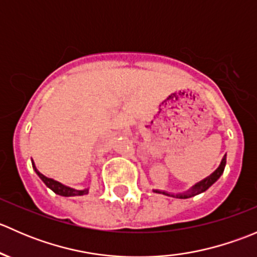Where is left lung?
<instances>
[{"instance_id":"1","label":"left lung","mask_w":257,"mask_h":257,"mask_svg":"<svg viewBox=\"0 0 257 257\" xmlns=\"http://www.w3.org/2000/svg\"><path fill=\"white\" fill-rule=\"evenodd\" d=\"M225 165H226V155H224V158L221 159V163H220L219 168H217L214 173H211L209 177L203 179V180L199 181V183L194 184V185L191 186L189 190L184 191V193L173 194V193H168V191H164V190H158V189H154L153 191H154V193L164 194V195L173 196V198H178V199H188V198H191V196L199 195V194H201V193H204V191L208 190L210 186H211L212 184L217 180V179L221 177V174L224 173Z\"/></svg>"}]
</instances>
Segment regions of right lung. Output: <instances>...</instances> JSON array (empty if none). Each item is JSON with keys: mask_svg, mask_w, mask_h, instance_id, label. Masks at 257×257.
I'll list each match as a JSON object with an SVG mask.
<instances>
[{"mask_svg": "<svg viewBox=\"0 0 257 257\" xmlns=\"http://www.w3.org/2000/svg\"><path fill=\"white\" fill-rule=\"evenodd\" d=\"M32 167H33V170L36 172V174H37L38 177L41 178V180H42L43 183L46 184V186L51 189L52 191H54L56 194H58V195H61V196H78V195H85V194H88V191H89V188L83 189V190H77V189H73V188H71V186L64 185V184L59 183V181L54 180V179L45 177L42 173L38 172L37 168H36L35 163H33V162H32Z\"/></svg>", "mask_w": 257, "mask_h": 257, "instance_id": "obj_1", "label": "right lung"}]
</instances>
